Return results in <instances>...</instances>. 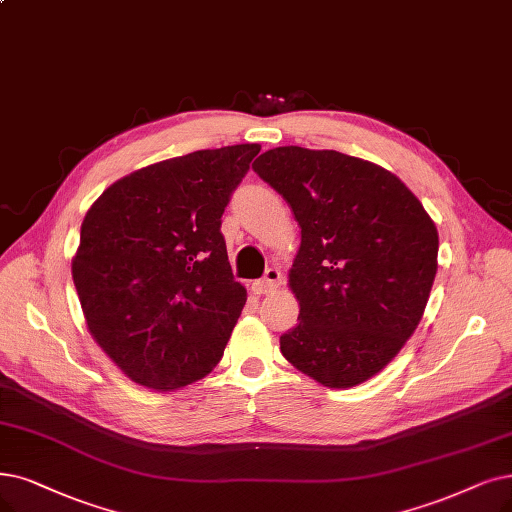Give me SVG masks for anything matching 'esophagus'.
Masks as SVG:
<instances>
[{"label":"esophagus","mask_w":512,"mask_h":512,"mask_svg":"<svg viewBox=\"0 0 512 512\" xmlns=\"http://www.w3.org/2000/svg\"><path fill=\"white\" fill-rule=\"evenodd\" d=\"M281 288V271L279 269H269L264 273L262 279L252 283V292L256 296H264V294H273Z\"/></svg>","instance_id":"obj_1"}]
</instances>
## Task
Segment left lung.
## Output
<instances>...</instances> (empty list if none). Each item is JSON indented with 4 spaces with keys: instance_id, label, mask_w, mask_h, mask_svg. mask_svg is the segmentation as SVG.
<instances>
[{
    "instance_id": "1",
    "label": "left lung",
    "mask_w": 512,
    "mask_h": 512,
    "mask_svg": "<svg viewBox=\"0 0 512 512\" xmlns=\"http://www.w3.org/2000/svg\"><path fill=\"white\" fill-rule=\"evenodd\" d=\"M252 168L300 227L290 269L300 313L279 338L283 357L330 388L370 380L424 315L437 275L433 218L393 172L338 151L277 147Z\"/></svg>"
}]
</instances>
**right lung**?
Returning a JSON list of instances; mask_svg holds the SVG:
<instances>
[{"label": "right lung", "mask_w": 512, "mask_h": 512, "mask_svg": "<svg viewBox=\"0 0 512 512\" xmlns=\"http://www.w3.org/2000/svg\"><path fill=\"white\" fill-rule=\"evenodd\" d=\"M260 145L151 163L92 203L73 283L88 332L130 380L168 393L208 376L248 300L220 218Z\"/></svg>", "instance_id": "obj_1"}]
</instances>
